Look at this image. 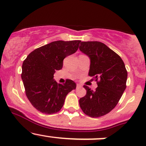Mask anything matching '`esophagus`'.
<instances>
[{
	"mask_svg": "<svg viewBox=\"0 0 146 146\" xmlns=\"http://www.w3.org/2000/svg\"><path fill=\"white\" fill-rule=\"evenodd\" d=\"M76 87L77 88H80V87H82V85H81V84H77Z\"/></svg>",
	"mask_w": 146,
	"mask_h": 146,
	"instance_id": "obj_1",
	"label": "esophagus"
}]
</instances>
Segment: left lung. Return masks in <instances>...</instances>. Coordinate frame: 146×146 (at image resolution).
Masks as SVG:
<instances>
[{
	"label": "left lung",
	"instance_id": "1",
	"mask_svg": "<svg viewBox=\"0 0 146 146\" xmlns=\"http://www.w3.org/2000/svg\"><path fill=\"white\" fill-rule=\"evenodd\" d=\"M80 50L90 59L89 75L98 82L95 91L84 85L86 94L79 100L80 108L87 116L98 118L116 106L125 90L127 72L119 55L99 41H82Z\"/></svg>",
	"mask_w": 146,
	"mask_h": 146
}]
</instances>
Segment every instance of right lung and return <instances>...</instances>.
<instances>
[{
	"label": "right lung",
	"instance_id": "obj_1",
	"mask_svg": "<svg viewBox=\"0 0 146 146\" xmlns=\"http://www.w3.org/2000/svg\"><path fill=\"white\" fill-rule=\"evenodd\" d=\"M80 42L52 41L35 49L24 60L21 78L25 94L38 111L46 114L57 113L63 107L67 94L76 89V84L71 80L62 84L53 78L55 70L62 68L64 59L75 53Z\"/></svg>",
	"mask_w": 146,
	"mask_h": 146
}]
</instances>
